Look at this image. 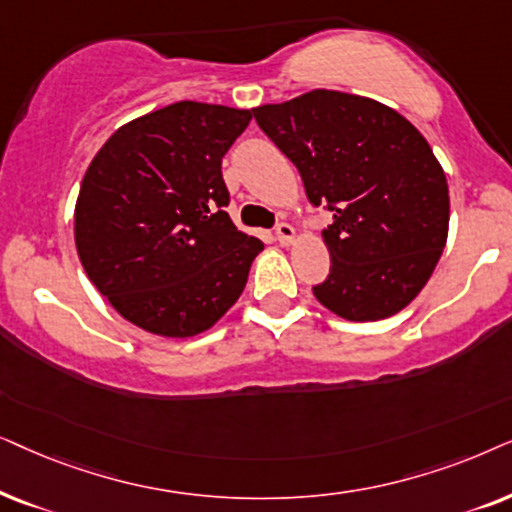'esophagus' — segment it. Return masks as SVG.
I'll use <instances>...</instances> for the list:
<instances>
[{"mask_svg":"<svg viewBox=\"0 0 512 512\" xmlns=\"http://www.w3.org/2000/svg\"><path fill=\"white\" fill-rule=\"evenodd\" d=\"M276 238H278V243H281V245H290L292 241H295V229H292L288 222H278L276 224Z\"/></svg>","mask_w":512,"mask_h":512,"instance_id":"1","label":"esophagus"}]
</instances>
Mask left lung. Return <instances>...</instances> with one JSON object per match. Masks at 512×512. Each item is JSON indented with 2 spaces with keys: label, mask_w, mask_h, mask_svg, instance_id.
Here are the masks:
<instances>
[{
  "label": "left lung",
  "mask_w": 512,
  "mask_h": 512,
  "mask_svg": "<svg viewBox=\"0 0 512 512\" xmlns=\"http://www.w3.org/2000/svg\"><path fill=\"white\" fill-rule=\"evenodd\" d=\"M325 206L330 274L313 295L346 320H381L419 295L447 241L449 192L424 135L377 100L304 93L252 109Z\"/></svg>",
  "instance_id": "8db88e82"
}]
</instances>
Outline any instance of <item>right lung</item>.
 I'll use <instances>...</instances> for the list:
<instances>
[{
  "label": "right lung",
  "mask_w": 512,
  "mask_h": 512,
  "mask_svg": "<svg viewBox=\"0 0 512 512\" xmlns=\"http://www.w3.org/2000/svg\"><path fill=\"white\" fill-rule=\"evenodd\" d=\"M250 109L182 100L121 126L88 166L74 241L100 295L161 337L213 327L248 283L260 238L227 215L222 156Z\"/></svg>",
  "instance_id": "right-lung-1"
}]
</instances>
